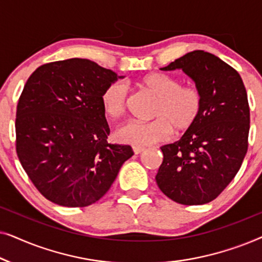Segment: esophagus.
Segmentation results:
<instances>
[{
  "instance_id": "1",
  "label": "esophagus",
  "mask_w": 262,
  "mask_h": 262,
  "mask_svg": "<svg viewBox=\"0 0 262 262\" xmlns=\"http://www.w3.org/2000/svg\"><path fill=\"white\" fill-rule=\"evenodd\" d=\"M145 151V148H141V146H134V152L136 155H138V154H142Z\"/></svg>"
}]
</instances>
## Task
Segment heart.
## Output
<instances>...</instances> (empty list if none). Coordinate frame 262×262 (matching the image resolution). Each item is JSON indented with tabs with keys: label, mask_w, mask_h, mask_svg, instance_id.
I'll use <instances>...</instances> for the list:
<instances>
[{
	"label": "heart",
	"mask_w": 262,
	"mask_h": 262,
	"mask_svg": "<svg viewBox=\"0 0 262 262\" xmlns=\"http://www.w3.org/2000/svg\"><path fill=\"white\" fill-rule=\"evenodd\" d=\"M141 85L155 96L157 102L151 121L132 120L117 128V141L136 146L164 142L171 132L184 135L198 123L203 112L202 91L192 84L182 85V81L173 75L151 73L141 80ZM127 87L117 81L107 85L101 94L102 110L107 116H123L127 108Z\"/></svg>",
	"instance_id": "1"
}]
</instances>
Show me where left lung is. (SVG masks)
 <instances>
[{
	"instance_id": "obj_1",
	"label": "left lung",
	"mask_w": 262,
	"mask_h": 262,
	"mask_svg": "<svg viewBox=\"0 0 262 262\" xmlns=\"http://www.w3.org/2000/svg\"><path fill=\"white\" fill-rule=\"evenodd\" d=\"M175 69L202 91L203 112L181 139L161 148L156 182L175 203L202 205L216 199L241 168L248 149V98L237 71L212 53L195 50L161 68Z\"/></svg>"
}]
</instances>
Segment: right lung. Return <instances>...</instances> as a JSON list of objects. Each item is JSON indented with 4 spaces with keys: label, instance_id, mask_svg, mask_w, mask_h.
I'll return each instance as SVG.
<instances>
[{
    "label": "right lung",
    "instance_id": "1",
    "mask_svg": "<svg viewBox=\"0 0 262 262\" xmlns=\"http://www.w3.org/2000/svg\"><path fill=\"white\" fill-rule=\"evenodd\" d=\"M121 77L82 58L42 64L28 77L16 107V154L50 202L92 205L134 155L130 145L107 142L101 94Z\"/></svg>",
    "mask_w": 262,
    "mask_h": 262
}]
</instances>
